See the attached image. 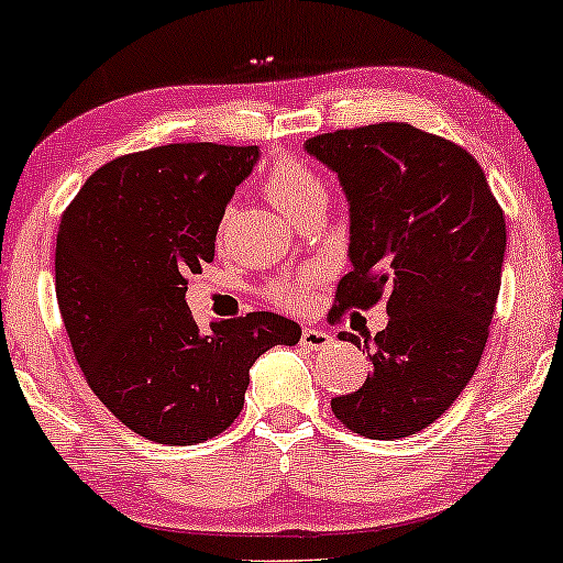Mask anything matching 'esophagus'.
<instances>
[{"instance_id":"obj_1","label":"esophagus","mask_w":563,"mask_h":563,"mask_svg":"<svg viewBox=\"0 0 563 563\" xmlns=\"http://www.w3.org/2000/svg\"><path fill=\"white\" fill-rule=\"evenodd\" d=\"M333 344V335L325 331H318V328H303L301 331V346L312 349V352H320V349H328Z\"/></svg>"}]
</instances>
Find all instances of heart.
I'll use <instances>...</instances> for the list:
<instances>
[{
  "label": "heart",
  "mask_w": 563,
  "mask_h": 563,
  "mask_svg": "<svg viewBox=\"0 0 563 563\" xmlns=\"http://www.w3.org/2000/svg\"><path fill=\"white\" fill-rule=\"evenodd\" d=\"M264 192L273 200L277 209L283 211L288 219H296L303 211L314 209V206H322L325 209L328 200V187L322 183V177L312 166L301 164V161L294 158H277L273 166H269L267 177H264ZM224 224H228V217L219 224V238L224 235ZM318 275L307 273L299 277H280L269 286L267 296L275 303L288 309H299L307 303L309 288L314 286Z\"/></svg>",
  "instance_id": "1"
}]
</instances>
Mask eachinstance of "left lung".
Returning a JSON list of instances; mask_svg holds the SVG:
<instances>
[{
  "mask_svg": "<svg viewBox=\"0 0 563 563\" xmlns=\"http://www.w3.org/2000/svg\"><path fill=\"white\" fill-rule=\"evenodd\" d=\"M349 198L352 273L333 314L386 299L389 325L352 341L371 354L357 391L333 416L367 439H399L434 423L479 365L500 294L506 217L468 151L402 121L335 129L307 140ZM339 320V318H333Z\"/></svg>",
  "mask_w": 563,
  "mask_h": 563,
  "instance_id": "obj_1",
  "label": "left lung"
}]
</instances>
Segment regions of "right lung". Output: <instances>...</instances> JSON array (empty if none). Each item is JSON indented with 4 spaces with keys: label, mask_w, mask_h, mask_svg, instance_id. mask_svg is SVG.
I'll use <instances>...</instances> for the list:
<instances>
[{
    "label": "right lung",
    "mask_w": 563,
    "mask_h": 563,
    "mask_svg": "<svg viewBox=\"0 0 563 563\" xmlns=\"http://www.w3.org/2000/svg\"><path fill=\"white\" fill-rule=\"evenodd\" d=\"M260 151L174 142L100 166L60 217L55 294L89 389L134 434L196 444L241 416L249 371L301 328L275 312L200 333L187 277L214 260L228 200Z\"/></svg>",
    "instance_id": "add662e5"
}]
</instances>
